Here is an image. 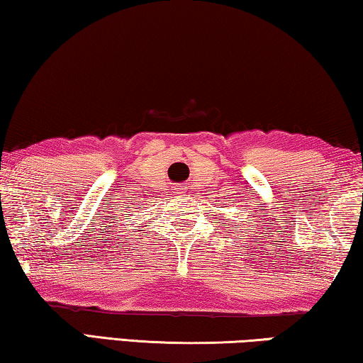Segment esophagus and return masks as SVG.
<instances>
[{
  "label": "esophagus",
  "instance_id": "1",
  "mask_svg": "<svg viewBox=\"0 0 363 363\" xmlns=\"http://www.w3.org/2000/svg\"><path fill=\"white\" fill-rule=\"evenodd\" d=\"M178 191H180V194H182V190H178Z\"/></svg>",
  "mask_w": 363,
  "mask_h": 363
}]
</instances>
